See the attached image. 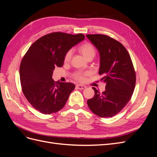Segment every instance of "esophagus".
I'll return each mask as SVG.
<instances>
[{
    "mask_svg": "<svg viewBox=\"0 0 157 157\" xmlns=\"http://www.w3.org/2000/svg\"><path fill=\"white\" fill-rule=\"evenodd\" d=\"M76 88H77V89L82 90V89L86 88V86H83V85H80V84H77V85H76Z\"/></svg>",
    "mask_w": 157,
    "mask_h": 157,
    "instance_id": "1",
    "label": "esophagus"
}]
</instances>
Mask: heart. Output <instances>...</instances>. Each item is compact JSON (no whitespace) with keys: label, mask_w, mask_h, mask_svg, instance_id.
I'll use <instances>...</instances> for the list:
<instances>
[{"label":"heart","mask_w":157,"mask_h":157,"mask_svg":"<svg viewBox=\"0 0 157 157\" xmlns=\"http://www.w3.org/2000/svg\"><path fill=\"white\" fill-rule=\"evenodd\" d=\"M78 50L80 53L85 58L87 59L89 58H94L96 54V49L94 46L89 43V42H86V43L82 44L81 46H80L78 48ZM71 56H72V51L69 50L67 53L65 54L64 57V61L65 62H68L70 61ZM89 75L88 72H83V71H77L74 75V78L77 80L79 82H84L85 80V78L86 76Z\"/></svg>","instance_id":"heart-1"}]
</instances>
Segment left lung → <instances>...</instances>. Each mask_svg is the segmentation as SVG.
Segmentation results:
<instances>
[{"label":"left lung","mask_w":157,"mask_h":157,"mask_svg":"<svg viewBox=\"0 0 157 157\" xmlns=\"http://www.w3.org/2000/svg\"><path fill=\"white\" fill-rule=\"evenodd\" d=\"M98 49L100 65L99 74L106 84L105 90L99 93L96 88L94 98L87 101L94 114L100 117H112L119 113L130 101L136 85V73L128 51L121 42L104 35H87Z\"/></svg>","instance_id":"obj_1"}]
</instances>
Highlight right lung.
Instances as JSON below:
<instances>
[{"label":"right lung","mask_w":157,"mask_h":157,"mask_svg":"<svg viewBox=\"0 0 157 157\" xmlns=\"http://www.w3.org/2000/svg\"><path fill=\"white\" fill-rule=\"evenodd\" d=\"M84 38L81 33H52L36 40L23 56L20 67L22 91L36 110L50 115L65 106L75 85L55 82L52 74L55 67L63 66L65 54Z\"/></svg>","instance_id":"add662e5"}]
</instances>
